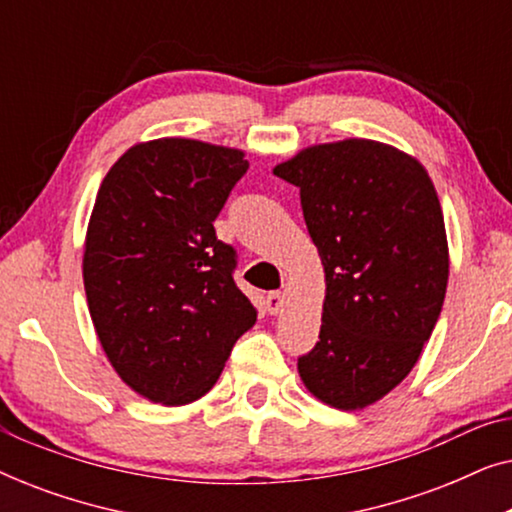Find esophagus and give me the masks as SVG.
Listing matches in <instances>:
<instances>
[{"label":"esophagus","mask_w":512,"mask_h":512,"mask_svg":"<svg viewBox=\"0 0 512 512\" xmlns=\"http://www.w3.org/2000/svg\"><path fill=\"white\" fill-rule=\"evenodd\" d=\"M265 310L270 314H279L284 310V293L282 291H272L265 296Z\"/></svg>","instance_id":"obj_1"}]
</instances>
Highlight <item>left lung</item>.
<instances>
[{"label":"left lung","mask_w":512,"mask_h":512,"mask_svg":"<svg viewBox=\"0 0 512 512\" xmlns=\"http://www.w3.org/2000/svg\"><path fill=\"white\" fill-rule=\"evenodd\" d=\"M275 174L300 188L326 272L319 342L298 373L319 401L366 408L405 380L443 310L450 261L436 188L415 158L373 139L312 146Z\"/></svg>","instance_id":"1"}]
</instances>
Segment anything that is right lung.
<instances>
[{
  "instance_id": "add662e5",
  "label": "right lung",
  "mask_w": 512,
  "mask_h": 512,
  "mask_svg": "<svg viewBox=\"0 0 512 512\" xmlns=\"http://www.w3.org/2000/svg\"><path fill=\"white\" fill-rule=\"evenodd\" d=\"M249 170L242 151L195 139L132 146L104 177L83 284L104 354L153 403L184 405L219 380L256 307L214 221Z\"/></svg>"
}]
</instances>
